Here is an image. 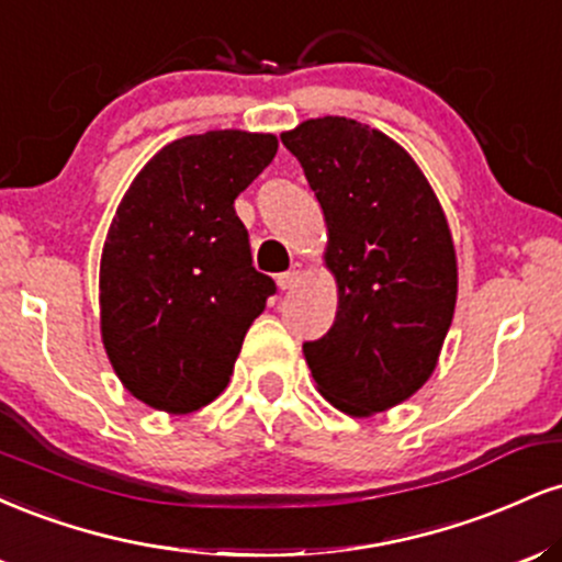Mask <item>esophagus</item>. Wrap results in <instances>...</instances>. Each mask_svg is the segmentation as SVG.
Instances as JSON below:
<instances>
[{"label":"esophagus","instance_id":"obj_1","mask_svg":"<svg viewBox=\"0 0 562 562\" xmlns=\"http://www.w3.org/2000/svg\"><path fill=\"white\" fill-rule=\"evenodd\" d=\"M301 263H293V267L288 269V272H282L280 277H277V285H280V290H293L295 285H299L301 280Z\"/></svg>","mask_w":562,"mask_h":562}]
</instances>
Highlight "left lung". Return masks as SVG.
Listing matches in <instances>:
<instances>
[{"label":"left lung","instance_id":"left-lung-1","mask_svg":"<svg viewBox=\"0 0 562 562\" xmlns=\"http://www.w3.org/2000/svg\"><path fill=\"white\" fill-rule=\"evenodd\" d=\"M327 224L325 267L338 312L303 344L322 396L351 417L406 402L434 375L457 303L451 229L415 158L344 115L280 134Z\"/></svg>","mask_w":562,"mask_h":562}]
</instances>
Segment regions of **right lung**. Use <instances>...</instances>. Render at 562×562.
Here are the masks:
<instances>
[{
	"mask_svg": "<svg viewBox=\"0 0 562 562\" xmlns=\"http://www.w3.org/2000/svg\"><path fill=\"white\" fill-rule=\"evenodd\" d=\"M274 153V134H190L160 147L121 198L102 245L100 333L142 404L190 415L227 389L274 293L250 263L235 198Z\"/></svg>",
	"mask_w": 562,
	"mask_h": 562,
	"instance_id": "add662e5",
	"label": "right lung"
}]
</instances>
